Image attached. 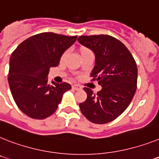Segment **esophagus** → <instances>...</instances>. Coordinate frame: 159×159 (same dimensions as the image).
Segmentation results:
<instances>
[{"label": "esophagus", "mask_w": 159, "mask_h": 159, "mask_svg": "<svg viewBox=\"0 0 159 159\" xmlns=\"http://www.w3.org/2000/svg\"><path fill=\"white\" fill-rule=\"evenodd\" d=\"M72 88H73V90H79L82 89V87L80 86H77V85H73V86H72Z\"/></svg>", "instance_id": "esophagus-1"}]
</instances>
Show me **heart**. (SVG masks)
<instances>
[{
  "instance_id": "1",
  "label": "heart",
  "mask_w": 159,
  "mask_h": 159,
  "mask_svg": "<svg viewBox=\"0 0 159 159\" xmlns=\"http://www.w3.org/2000/svg\"><path fill=\"white\" fill-rule=\"evenodd\" d=\"M91 51L90 50L89 48H85V47H82V48H80V53H81V55H84V54H86V53H88V52H90ZM68 53H69V50H66L63 53H62V55H61V61L62 60H64L66 57V56L68 55Z\"/></svg>"
}]
</instances>
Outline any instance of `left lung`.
Instances as JSON below:
<instances>
[{
  "mask_svg": "<svg viewBox=\"0 0 159 159\" xmlns=\"http://www.w3.org/2000/svg\"><path fill=\"white\" fill-rule=\"evenodd\" d=\"M77 40L94 52L91 81L102 86L98 93L84 88L87 98L80 103V109L90 122L107 124L120 116L130 104L137 90V64L126 46L108 34L82 35Z\"/></svg>",
  "mask_w": 159,
  "mask_h": 159,
  "instance_id": "8db88e82",
  "label": "left lung"
}]
</instances>
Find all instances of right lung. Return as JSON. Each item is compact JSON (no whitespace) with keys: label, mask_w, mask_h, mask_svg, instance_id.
I'll use <instances>...</instances> for the list:
<instances>
[{"label":"right lung","mask_w":159,"mask_h":159,"mask_svg":"<svg viewBox=\"0 0 159 159\" xmlns=\"http://www.w3.org/2000/svg\"><path fill=\"white\" fill-rule=\"evenodd\" d=\"M77 37L43 32L26 39L13 52L8 74L9 88L18 108L27 116L43 120L52 116L64 93L71 89L67 82L49 85L48 75Z\"/></svg>","instance_id":"right-lung-1"}]
</instances>
